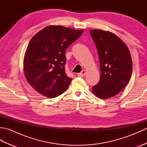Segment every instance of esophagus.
Returning <instances> with one entry per match:
<instances>
[{"mask_svg":"<svg viewBox=\"0 0 147 147\" xmlns=\"http://www.w3.org/2000/svg\"><path fill=\"white\" fill-rule=\"evenodd\" d=\"M85 74H86V71L85 70H83V71L81 72L80 73L78 74V76L79 77H83L85 75Z\"/></svg>","mask_w":147,"mask_h":147,"instance_id":"esophagus-1","label":"esophagus"}]
</instances>
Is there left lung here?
<instances>
[{
  "mask_svg": "<svg viewBox=\"0 0 147 147\" xmlns=\"http://www.w3.org/2000/svg\"><path fill=\"white\" fill-rule=\"evenodd\" d=\"M90 34L97 49L100 79L92 88L97 97L107 99L118 94L128 83L132 74V59L126 43L115 34L98 29Z\"/></svg>",
  "mask_w": 147,
  "mask_h": 147,
  "instance_id": "1",
  "label": "left lung"
}]
</instances>
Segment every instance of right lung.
I'll use <instances>...</instances> for the list:
<instances>
[{
    "label": "right lung",
    "mask_w": 147,
    "mask_h": 147,
    "mask_svg": "<svg viewBox=\"0 0 147 147\" xmlns=\"http://www.w3.org/2000/svg\"><path fill=\"white\" fill-rule=\"evenodd\" d=\"M83 32L50 25L30 40L23 59V73L28 83L40 94L54 98L67 90L72 78L65 73V52Z\"/></svg>",
    "instance_id": "right-lung-1"
}]
</instances>
